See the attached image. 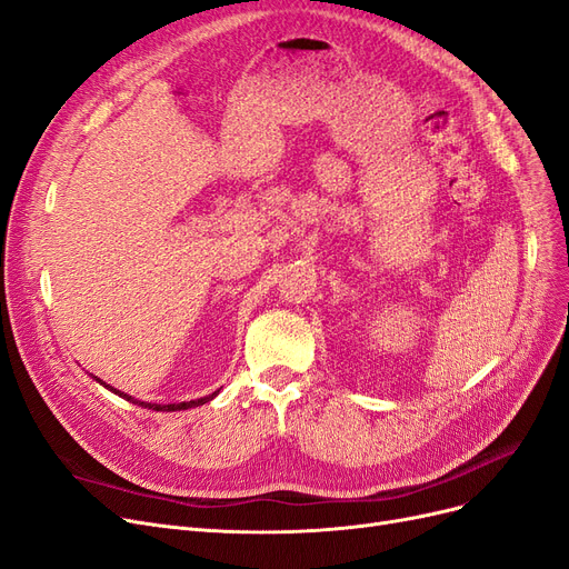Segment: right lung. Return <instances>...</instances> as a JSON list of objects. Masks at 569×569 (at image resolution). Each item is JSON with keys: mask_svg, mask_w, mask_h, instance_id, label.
Returning <instances> with one entry per match:
<instances>
[{"mask_svg": "<svg viewBox=\"0 0 569 569\" xmlns=\"http://www.w3.org/2000/svg\"><path fill=\"white\" fill-rule=\"evenodd\" d=\"M97 379V377H94ZM100 381V379H97ZM102 383V381H100ZM107 386V383H104ZM109 390H113V392H118L116 388H111V386H107ZM120 398H126L128 402H132V405H141V407H146V409H156V411H181V409H190V407H200V405H204V402H209V400H213L216 398V392L213 395H209V398H200V400H190V402H174V405H151V402H139V400H134V398H130V395H122V392H118Z\"/></svg>", "mask_w": 569, "mask_h": 569, "instance_id": "add662e5", "label": "right lung"}]
</instances>
